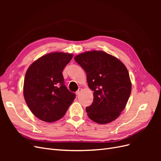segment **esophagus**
Segmentation results:
<instances>
[{"instance_id":"esophagus-1","label":"esophagus","mask_w":161,"mask_h":161,"mask_svg":"<svg viewBox=\"0 0 161 161\" xmlns=\"http://www.w3.org/2000/svg\"><path fill=\"white\" fill-rule=\"evenodd\" d=\"M81 91H82V89H81V88H79V89H78V91L76 92V95H79L80 93L81 92Z\"/></svg>"}]
</instances>
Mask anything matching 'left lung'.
<instances>
[{
    "label": "left lung",
    "instance_id": "left-lung-1",
    "mask_svg": "<svg viewBox=\"0 0 161 161\" xmlns=\"http://www.w3.org/2000/svg\"><path fill=\"white\" fill-rule=\"evenodd\" d=\"M75 61L86 74L93 101L86 111L96 123L105 124L116 119L127 104L131 83L125 66L118 58L103 51L80 53Z\"/></svg>",
    "mask_w": 161,
    "mask_h": 161
}]
</instances>
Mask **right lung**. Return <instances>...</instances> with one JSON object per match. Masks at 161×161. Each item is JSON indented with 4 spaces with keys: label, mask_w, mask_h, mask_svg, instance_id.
Returning <instances> with one entry per match:
<instances>
[{
    "label": "right lung",
    "mask_w": 161,
    "mask_h": 161,
    "mask_svg": "<svg viewBox=\"0 0 161 161\" xmlns=\"http://www.w3.org/2000/svg\"><path fill=\"white\" fill-rule=\"evenodd\" d=\"M72 56L64 52L47 53L33 62L26 72L24 98L32 113L46 122L61 119L75 99L62 75Z\"/></svg>",
    "instance_id": "add662e5"
}]
</instances>
